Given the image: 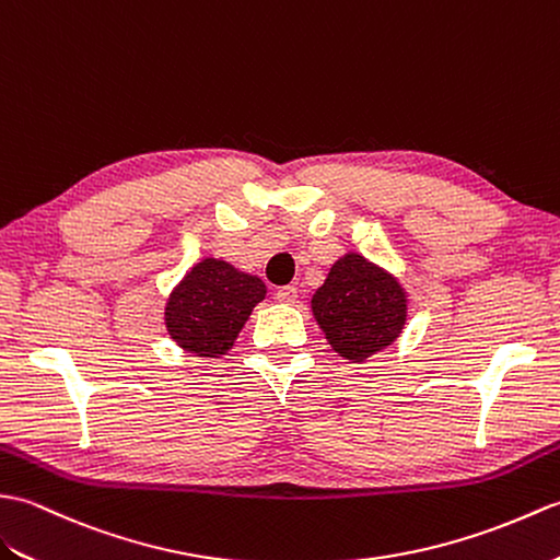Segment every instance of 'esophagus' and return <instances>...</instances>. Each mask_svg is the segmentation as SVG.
<instances>
[{"label":"esophagus","mask_w":560,"mask_h":560,"mask_svg":"<svg viewBox=\"0 0 560 560\" xmlns=\"http://www.w3.org/2000/svg\"><path fill=\"white\" fill-rule=\"evenodd\" d=\"M296 296H300V292H296L294 284H284V288H278V292H276V300L284 302V304H294Z\"/></svg>","instance_id":"obj_1"}]
</instances>
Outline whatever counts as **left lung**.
I'll use <instances>...</instances> for the list:
<instances>
[{"instance_id":"8db88e82","label":"left lung","mask_w":560,"mask_h":560,"mask_svg":"<svg viewBox=\"0 0 560 560\" xmlns=\"http://www.w3.org/2000/svg\"><path fill=\"white\" fill-rule=\"evenodd\" d=\"M312 308L332 350L352 362L388 347L407 320L400 282L359 254H347L330 268Z\"/></svg>"}]
</instances>
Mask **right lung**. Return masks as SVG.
<instances>
[{
    "instance_id": "obj_1",
    "label": "right lung",
    "mask_w": 560,
    "mask_h": 560,
    "mask_svg": "<svg viewBox=\"0 0 560 560\" xmlns=\"http://www.w3.org/2000/svg\"><path fill=\"white\" fill-rule=\"evenodd\" d=\"M266 284L225 260L206 258L170 294L165 326L179 347L196 357L225 354L237 340Z\"/></svg>"
}]
</instances>
